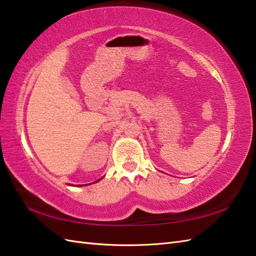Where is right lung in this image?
<instances>
[{
	"mask_svg": "<svg viewBox=\"0 0 256 256\" xmlns=\"http://www.w3.org/2000/svg\"><path fill=\"white\" fill-rule=\"evenodd\" d=\"M96 182H98V180H96Z\"/></svg>",
	"mask_w": 256,
	"mask_h": 256,
	"instance_id": "obj_1",
	"label": "right lung"
}]
</instances>
